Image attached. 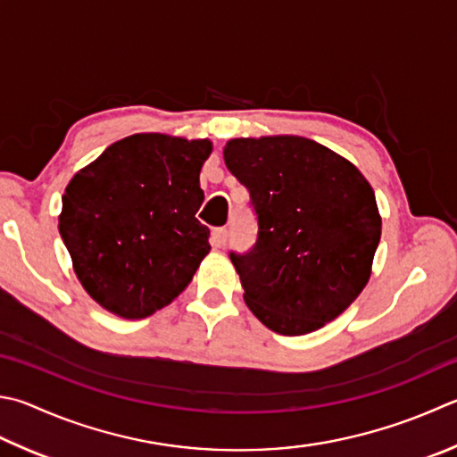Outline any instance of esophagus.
<instances>
[{"label":"esophagus","instance_id":"1","mask_svg":"<svg viewBox=\"0 0 457 457\" xmlns=\"http://www.w3.org/2000/svg\"><path fill=\"white\" fill-rule=\"evenodd\" d=\"M210 242H212V245H215V247H223V245H226V244H228V229H226V228H215V229L212 231Z\"/></svg>","mask_w":457,"mask_h":457}]
</instances>
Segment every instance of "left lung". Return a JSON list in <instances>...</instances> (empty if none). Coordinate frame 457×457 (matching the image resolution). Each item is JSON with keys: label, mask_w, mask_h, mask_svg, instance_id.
Returning a JSON list of instances; mask_svg holds the SVG:
<instances>
[{"label": "left lung", "mask_w": 457, "mask_h": 457, "mask_svg": "<svg viewBox=\"0 0 457 457\" xmlns=\"http://www.w3.org/2000/svg\"><path fill=\"white\" fill-rule=\"evenodd\" d=\"M223 160L257 215L250 252H229L247 308L281 336H303L366 287L381 236L376 195L353 163L300 136L237 137Z\"/></svg>", "instance_id": "1"}]
</instances>
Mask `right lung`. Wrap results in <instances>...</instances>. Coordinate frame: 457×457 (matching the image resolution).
Masks as SVG:
<instances>
[{"label": "right lung", "mask_w": 457, "mask_h": 457, "mask_svg": "<svg viewBox=\"0 0 457 457\" xmlns=\"http://www.w3.org/2000/svg\"><path fill=\"white\" fill-rule=\"evenodd\" d=\"M210 154V139L136 134L71 178L60 234L91 300L142 320L184 292L210 253V229L195 218Z\"/></svg>", "instance_id": "right-lung-1"}]
</instances>
